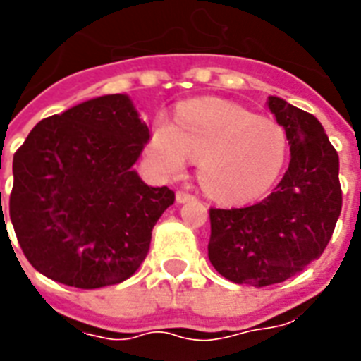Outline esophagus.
Listing matches in <instances>:
<instances>
[{
	"mask_svg": "<svg viewBox=\"0 0 361 361\" xmlns=\"http://www.w3.org/2000/svg\"><path fill=\"white\" fill-rule=\"evenodd\" d=\"M189 200H195L191 192L187 191H178L176 192V202L178 204H183V202H189Z\"/></svg>",
	"mask_w": 361,
	"mask_h": 361,
	"instance_id": "esophagus-1",
	"label": "esophagus"
}]
</instances>
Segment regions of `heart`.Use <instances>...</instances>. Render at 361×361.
I'll use <instances>...</instances> for the list:
<instances>
[{"label":"heart","mask_w":361,"mask_h":361,"mask_svg":"<svg viewBox=\"0 0 361 361\" xmlns=\"http://www.w3.org/2000/svg\"><path fill=\"white\" fill-rule=\"evenodd\" d=\"M286 147L277 121L221 99L181 104L174 123L157 120L147 140L163 174H180L189 159H198L202 187L225 202H245L268 191L285 164Z\"/></svg>","instance_id":"heart-1"}]
</instances>
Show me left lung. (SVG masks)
I'll list each match as a JSON object with an SVG mask.
<instances>
[{"mask_svg":"<svg viewBox=\"0 0 361 361\" xmlns=\"http://www.w3.org/2000/svg\"><path fill=\"white\" fill-rule=\"evenodd\" d=\"M268 106L290 144L283 180L252 206L209 208V262L225 279L257 288L290 279L319 258L343 206L339 155L320 121L274 95Z\"/></svg>","mask_w":361,"mask_h":361,"instance_id":"obj_1","label":"left lung"}]
</instances>
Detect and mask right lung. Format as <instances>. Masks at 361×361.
Masks as SVG:
<instances>
[{
	"label": "right lung",
	"instance_id": "obj_1",
	"mask_svg": "<svg viewBox=\"0 0 361 361\" xmlns=\"http://www.w3.org/2000/svg\"><path fill=\"white\" fill-rule=\"evenodd\" d=\"M147 140V125L120 93L31 129L13 157L8 215L37 271L90 290L140 268L153 226L174 204V191L146 185L133 170Z\"/></svg>",
	"mask_w": 361,
	"mask_h": 361
}]
</instances>
